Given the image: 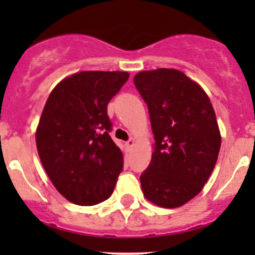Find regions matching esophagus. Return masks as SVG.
Listing matches in <instances>:
<instances>
[{"mask_svg": "<svg viewBox=\"0 0 255 255\" xmlns=\"http://www.w3.org/2000/svg\"><path fill=\"white\" fill-rule=\"evenodd\" d=\"M134 143H135L134 138H130V139L128 140V142H126V146H127V149H130L133 145H134Z\"/></svg>", "mask_w": 255, "mask_h": 255, "instance_id": "esophagus-1", "label": "esophagus"}]
</instances>
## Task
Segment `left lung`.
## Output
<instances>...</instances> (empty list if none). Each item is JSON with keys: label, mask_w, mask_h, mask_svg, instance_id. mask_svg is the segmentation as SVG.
Listing matches in <instances>:
<instances>
[{"label": "left lung", "mask_w": 255, "mask_h": 255, "mask_svg": "<svg viewBox=\"0 0 255 255\" xmlns=\"http://www.w3.org/2000/svg\"><path fill=\"white\" fill-rule=\"evenodd\" d=\"M133 81L148 105L155 140L142 191L156 206L180 207L204 189L217 161L215 110L205 90L176 69L140 71Z\"/></svg>", "instance_id": "left-lung-1"}]
</instances>
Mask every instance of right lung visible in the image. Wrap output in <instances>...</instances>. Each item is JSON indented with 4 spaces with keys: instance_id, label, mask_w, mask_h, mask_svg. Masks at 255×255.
Returning <instances> with one entry per match:
<instances>
[{
    "instance_id": "right-lung-1",
    "label": "right lung",
    "mask_w": 255,
    "mask_h": 255,
    "mask_svg": "<svg viewBox=\"0 0 255 255\" xmlns=\"http://www.w3.org/2000/svg\"><path fill=\"white\" fill-rule=\"evenodd\" d=\"M126 71H80L49 95L35 143L45 173L59 194L80 206L112 195L123 153L110 137L107 105L126 84Z\"/></svg>"
}]
</instances>
